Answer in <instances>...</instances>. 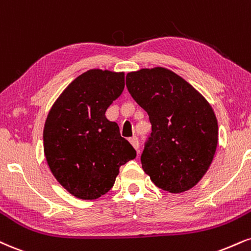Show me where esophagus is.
I'll return each mask as SVG.
<instances>
[{
  "label": "esophagus",
  "mask_w": 251,
  "mask_h": 251,
  "mask_svg": "<svg viewBox=\"0 0 251 251\" xmlns=\"http://www.w3.org/2000/svg\"><path fill=\"white\" fill-rule=\"evenodd\" d=\"M128 141H129V144H131L132 146H133V149H134L135 151H138V149H139L138 139L135 138V137H132V138H129V139H128ZM138 154H139V151H138Z\"/></svg>",
  "instance_id": "esophagus-1"
}]
</instances>
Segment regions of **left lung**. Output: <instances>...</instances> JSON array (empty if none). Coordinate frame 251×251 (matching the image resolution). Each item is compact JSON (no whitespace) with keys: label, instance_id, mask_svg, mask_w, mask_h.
<instances>
[{"label":"left lung","instance_id":"obj_1","mask_svg":"<svg viewBox=\"0 0 251 251\" xmlns=\"http://www.w3.org/2000/svg\"><path fill=\"white\" fill-rule=\"evenodd\" d=\"M126 85L152 124L141 154L144 172L166 192L189 191L216 152L219 126L213 107L188 81L162 66L128 72Z\"/></svg>","mask_w":251,"mask_h":251}]
</instances>
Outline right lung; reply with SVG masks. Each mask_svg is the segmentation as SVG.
<instances>
[{
  "label": "right lung",
  "mask_w": 251,
  "mask_h": 251,
  "mask_svg": "<svg viewBox=\"0 0 251 251\" xmlns=\"http://www.w3.org/2000/svg\"><path fill=\"white\" fill-rule=\"evenodd\" d=\"M124 86V72L91 69L65 87L48 113L45 159L56 180L81 200L106 194L120 166L137 155L117 123L105 117Z\"/></svg>",
  "instance_id": "right-lung-1"
}]
</instances>
